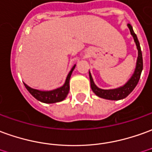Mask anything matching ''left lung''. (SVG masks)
Here are the masks:
<instances>
[{"label":"left lung","instance_id":"1","mask_svg":"<svg viewBox=\"0 0 152 152\" xmlns=\"http://www.w3.org/2000/svg\"><path fill=\"white\" fill-rule=\"evenodd\" d=\"M128 28L130 29V33L134 39L137 48L138 50V57H137V66H136L135 72L131 77V79L128 80L127 83L124 85V86L114 89V90H102L99 89L94 85L91 74L90 73V80H91V86L92 91L97 96L103 99H111V100H118L126 98L128 94L131 93L132 91L134 90L136 86L137 85L141 76V73L143 68V61H142V51H141V47L139 44L137 37L133 32L132 27L131 24H128Z\"/></svg>","mask_w":152,"mask_h":152}]
</instances>
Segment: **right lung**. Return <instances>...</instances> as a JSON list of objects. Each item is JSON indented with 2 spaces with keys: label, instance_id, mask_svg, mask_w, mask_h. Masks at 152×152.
Here are the masks:
<instances>
[{
  "label": "right lung",
  "instance_id": "right-lung-1",
  "mask_svg": "<svg viewBox=\"0 0 152 152\" xmlns=\"http://www.w3.org/2000/svg\"><path fill=\"white\" fill-rule=\"evenodd\" d=\"M75 66H76V65L73 66L72 70L70 71L68 75H67L65 84L61 87L58 88L56 90L51 91H39V90L32 89L29 86H28L26 84L24 83V86L26 87V89L28 90V92L39 101L46 103V104H53V103H56V102H60L61 100H63L68 94L69 89H70L69 81H70V78H71L72 73V71L75 68Z\"/></svg>",
  "mask_w": 152,
  "mask_h": 152
}]
</instances>
